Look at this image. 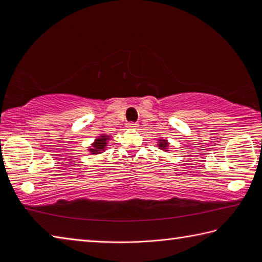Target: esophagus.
<instances>
[{"label":"esophagus","mask_w":262,"mask_h":262,"mask_svg":"<svg viewBox=\"0 0 262 262\" xmlns=\"http://www.w3.org/2000/svg\"><path fill=\"white\" fill-rule=\"evenodd\" d=\"M137 127H139V125H137V123H135V122L127 123V128H129V129H136Z\"/></svg>","instance_id":"obj_1"}]
</instances>
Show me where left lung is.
<instances>
[{
	"label": "left lung",
	"mask_w": 262,
	"mask_h": 262,
	"mask_svg": "<svg viewBox=\"0 0 262 262\" xmlns=\"http://www.w3.org/2000/svg\"><path fill=\"white\" fill-rule=\"evenodd\" d=\"M168 144H170V143H168L167 140L159 139L157 147H159V149L163 150V151H168Z\"/></svg>",
	"instance_id": "obj_1"
}]
</instances>
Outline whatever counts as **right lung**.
I'll return each instance as SVG.
<instances>
[{
	"label": "right lung",
	"mask_w": 262,
	"mask_h": 262,
	"mask_svg": "<svg viewBox=\"0 0 262 262\" xmlns=\"http://www.w3.org/2000/svg\"><path fill=\"white\" fill-rule=\"evenodd\" d=\"M110 139H111V137L107 136V135H105V134L99 135L95 140L94 143L91 144V147L88 149L89 152H90L91 155H98V154L104 152L106 147H107V142H108Z\"/></svg>",
	"instance_id": "obj_1"
}]
</instances>
